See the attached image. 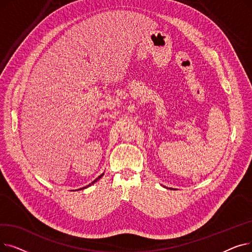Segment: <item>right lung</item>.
Instances as JSON below:
<instances>
[{
    "label": "right lung",
    "instance_id": "right-lung-1",
    "mask_svg": "<svg viewBox=\"0 0 252 252\" xmlns=\"http://www.w3.org/2000/svg\"><path fill=\"white\" fill-rule=\"evenodd\" d=\"M103 176H104V173H103L102 175H100V176H99V177H98V178H97L96 180H94V181H93V182H92L91 184H89V185H88V186H86V187H84V188H79V189H77V190H75V191H78V190H84V189H86V188H88V187L92 186V185H93V184H95V183H96V182H97L98 180H100V179H101V178H102Z\"/></svg>",
    "mask_w": 252,
    "mask_h": 252
}]
</instances>
